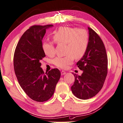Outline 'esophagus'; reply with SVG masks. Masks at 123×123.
Wrapping results in <instances>:
<instances>
[{
  "instance_id": "obj_1",
  "label": "esophagus",
  "mask_w": 123,
  "mask_h": 123,
  "mask_svg": "<svg viewBox=\"0 0 123 123\" xmlns=\"http://www.w3.org/2000/svg\"><path fill=\"white\" fill-rule=\"evenodd\" d=\"M61 75H64V74H66V72H65V71H62L61 72Z\"/></svg>"
}]
</instances>
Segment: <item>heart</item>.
<instances>
[{
  "mask_svg": "<svg viewBox=\"0 0 123 123\" xmlns=\"http://www.w3.org/2000/svg\"><path fill=\"white\" fill-rule=\"evenodd\" d=\"M56 43L66 44V54L64 57H57L53 61L56 67L65 69L72 64L74 57L80 59L86 54L89 45V35L85 29L76 27H61L54 32L52 36ZM44 53L49 57L55 55L54 43L44 41L42 44Z\"/></svg>",
  "mask_w": 123,
  "mask_h": 123,
  "instance_id": "obj_1",
  "label": "heart"
}]
</instances>
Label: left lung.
I'll return each instance as SVG.
<instances>
[{
  "label": "left lung",
  "mask_w": 123,
  "mask_h": 123,
  "mask_svg": "<svg viewBox=\"0 0 123 123\" xmlns=\"http://www.w3.org/2000/svg\"><path fill=\"white\" fill-rule=\"evenodd\" d=\"M89 45L86 54L77 63L83 71L75 74L71 90L77 98L88 99L94 97L103 86L108 72V58L103 42L99 36L88 27Z\"/></svg>",
  "instance_id": "1"
}]
</instances>
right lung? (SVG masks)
Here are the masks:
<instances>
[{
    "label": "right lung",
    "mask_w": 123,
    "mask_h": 123,
    "mask_svg": "<svg viewBox=\"0 0 123 123\" xmlns=\"http://www.w3.org/2000/svg\"><path fill=\"white\" fill-rule=\"evenodd\" d=\"M52 26H31L22 35L14 52V71L20 86L36 102H45L51 98L61 76L57 68L44 73L41 68L40 61L46 56L42 49V40L46 30Z\"/></svg>",
    "instance_id": "obj_1"
}]
</instances>
